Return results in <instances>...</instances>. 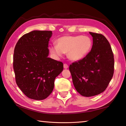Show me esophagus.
Instances as JSON below:
<instances>
[{
  "mask_svg": "<svg viewBox=\"0 0 126 126\" xmlns=\"http://www.w3.org/2000/svg\"><path fill=\"white\" fill-rule=\"evenodd\" d=\"M63 67H64V69H67V68H68V65L67 64H64V65H63Z\"/></svg>",
  "mask_w": 126,
  "mask_h": 126,
  "instance_id": "34e87169",
  "label": "esophagus"
}]
</instances>
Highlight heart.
Wrapping results in <instances>:
<instances>
[{"label":"heart","mask_w":126,"mask_h":126,"mask_svg":"<svg viewBox=\"0 0 126 126\" xmlns=\"http://www.w3.org/2000/svg\"><path fill=\"white\" fill-rule=\"evenodd\" d=\"M57 45L50 46L49 50L55 58L63 56L67 53V57L73 62L79 61L85 58L92 47V40L87 35H65L57 40Z\"/></svg>","instance_id":"heart-1"}]
</instances>
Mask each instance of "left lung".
Here are the masks:
<instances>
[{
    "mask_svg": "<svg viewBox=\"0 0 126 126\" xmlns=\"http://www.w3.org/2000/svg\"><path fill=\"white\" fill-rule=\"evenodd\" d=\"M93 46L88 55L69 65L74 86L83 96L92 97L106 90L114 73L111 47L101 34L89 32Z\"/></svg>",
    "mask_w": 126,
    "mask_h": 126,
    "instance_id": "8db88e82",
    "label": "left lung"
}]
</instances>
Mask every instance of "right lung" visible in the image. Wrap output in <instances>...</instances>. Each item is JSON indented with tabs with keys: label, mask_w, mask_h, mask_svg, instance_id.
I'll return each mask as SVG.
<instances>
[{
	"label": "right lung",
	"mask_w": 126,
	"mask_h": 126,
	"mask_svg": "<svg viewBox=\"0 0 126 126\" xmlns=\"http://www.w3.org/2000/svg\"><path fill=\"white\" fill-rule=\"evenodd\" d=\"M52 35V31H32L23 35L15 47L13 68L16 84L31 99L47 98L54 88L55 78L63 69L62 62L48 57Z\"/></svg>",
	"instance_id": "right-lung-1"
}]
</instances>
